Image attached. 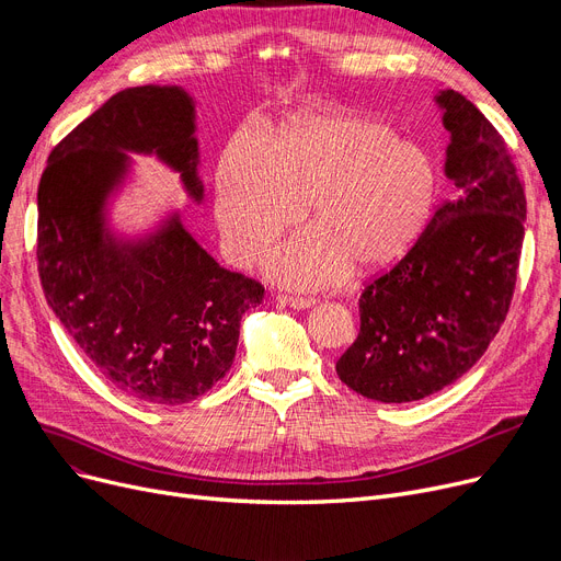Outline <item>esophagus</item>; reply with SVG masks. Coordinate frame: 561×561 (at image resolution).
Masks as SVG:
<instances>
[{
  "label": "esophagus",
  "mask_w": 561,
  "mask_h": 561,
  "mask_svg": "<svg viewBox=\"0 0 561 561\" xmlns=\"http://www.w3.org/2000/svg\"><path fill=\"white\" fill-rule=\"evenodd\" d=\"M277 305L288 307V309H309V307H313V300L300 298V296H277Z\"/></svg>",
  "instance_id": "obj_1"
}]
</instances>
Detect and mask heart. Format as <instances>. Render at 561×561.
<instances>
[{
    "label": "heart",
    "mask_w": 561,
    "mask_h": 561,
    "mask_svg": "<svg viewBox=\"0 0 561 561\" xmlns=\"http://www.w3.org/2000/svg\"><path fill=\"white\" fill-rule=\"evenodd\" d=\"M438 168L425 145L368 113H307L261 142L243 131L216 170V216L225 252L254 263L296 227L265 271L286 286L320 288L389 268L419 243L434 214Z\"/></svg>",
    "instance_id": "b5f03b06"
}]
</instances>
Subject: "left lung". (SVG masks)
Returning a JSON list of instances; mask_svg holds the SVG:
<instances>
[{
  "mask_svg": "<svg viewBox=\"0 0 561 561\" xmlns=\"http://www.w3.org/2000/svg\"><path fill=\"white\" fill-rule=\"evenodd\" d=\"M434 104L450 134L455 195L396 265L362 293V328L336 362L343 385L377 402L423 400L484 355L505 322L525 236V193L507 145L457 91Z\"/></svg>",
  "mask_w": 561,
  "mask_h": 561,
  "instance_id": "left-lung-1",
  "label": "left lung"
}]
</instances>
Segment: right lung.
I'll list each match as a JSON object with an SVG mask.
<instances>
[{
	"label": "right lung",
	"mask_w": 561,
	"mask_h": 561,
	"mask_svg": "<svg viewBox=\"0 0 561 561\" xmlns=\"http://www.w3.org/2000/svg\"><path fill=\"white\" fill-rule=\"evenodd\" d=\"M195 129L182 85L127 88L54 147L38 186L47 305L108 385L147 404L209 391L233 364L245 311L263 300L259 282L197 245L180 211L136 236L111 227L131 154L157 157L204 199Z\"/></svg>",
	"instance_id": "1"
}]
</instances>
